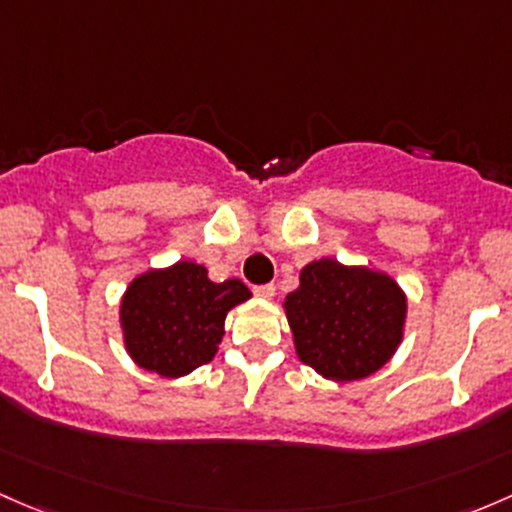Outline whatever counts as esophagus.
<instances>
[{"instance_id":"obj_1","label":"esophagus","mask_w":512,"mask_h":512,"mask_svg":"<svg viewBox=\"0 0 512 512\" xmlns=\"http://www.w3.org/2000/svg\"><path fill=\"white\" fill-rule=\"evenodd\" d=\"M254 295H256V298H261V300H271L273 295H276V286H273V283H266V286H256Z\"/></svg>"}]
</instances>
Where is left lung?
Instances as JSON below:
<instances>
[{
    "label": "left lung",
    "instance_id": "obj_1",
    "mask_svg": "<svg viewBox=\"0 0 512 512\" xmlns=\"http://www.w3.org/2000/svg\"><path fill=\"white\" fill-rule=\"evenodd\" d=\"M295 355L333 382L382 370L407 325V293L389 273L318 258L300 268V286L283 300Z\"/></svg>",
    "mask_w": 512,
    "mask_h": 512
}]
</instances>
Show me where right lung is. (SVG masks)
Listing matches in <instances>:
<instances>
[{
    "label": "right lung",
    "instance_id": "right-lung-1",
    "mask_svg": "<svg viewBox=\"0 0 512 512\" xmlns=\"http://www.w3.org/2000/svg\"><path fill=\"white\" fill-rule=\"evenodd\" d=\"M207 273L202 263L177 261L130 281L118 320L135 365L177 379L214 360L226 313L246 303L251 291L239 278L214 283Z\"/></svg>",
    "mask_w": 512,
    "mask_h": 512
}]
</instances>
